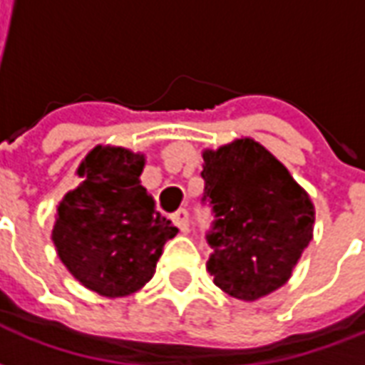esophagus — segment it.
Returning a JSON list of instances; mask_svg holds the SVG:
<instances>
[{"label": "esophagus", "instance_id": "1", "mask_svg": "<svg viewBox=\"0 0 365 365\" xmlns=\"http://www.w3.org/2000/svg\"><path fill=\"white\" fill-rule=\"evenodd\" d=\"M174 222H175V227L182 230V232H187V230H190V213H187V209H180V211H175Z\"/></svg>", "mask_w": 365, "mask_h": 365}]
</instances>
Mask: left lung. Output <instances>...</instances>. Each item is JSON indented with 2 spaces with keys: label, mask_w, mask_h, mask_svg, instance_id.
I'll return each mask as SVG.
<instances>
[{
  "label": "left lung",
  "mask_w": 365,
  "mask_h": 365,
  "mask_svg": "<svg viewBox=\"0 0 365 365\" xmlns=\"http://www.w3.org/2000/svg\"><path fill=\"white\" fill-rule=\"evenodd\" d=\"M201 203L211 205L207 272L217 287L256 301L289 279L313 238L314 207L274 154L252 138L203 152Z\"/></svg>",
  "instance_id": "1"
}]
</instances>
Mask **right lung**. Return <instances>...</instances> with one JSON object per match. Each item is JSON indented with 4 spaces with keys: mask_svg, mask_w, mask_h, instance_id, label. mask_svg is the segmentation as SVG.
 <instances>
[{
    "mask_svg": "<svg viewBox=\"0 0 365 365\" xmlns=\"http://www.w3.org/2000/svg\"><path fill=\"white\" fill-rule=\"evenodd\" d=\"M143 168V154L96 146L78 168L80 185L58 205L52 242L60 260L105 297H123L150 282L162 248L178 235L138 182Z\"/></svg>",
    "mask_w": 365,
    "mask_h": 365,
    "instance_id": "add662e5",
    "label": "right lung"
}]
</instances>
